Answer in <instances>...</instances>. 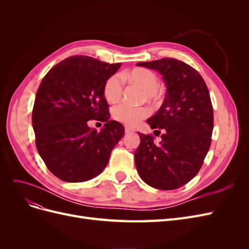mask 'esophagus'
<instances>
[{
  "label": "esophagus",
  "mask_w": 249,
  "mask_h": 249,
  "mask_svg": "<svg viewBox=\"0 0 249 249\" xmlns=\"http://www.w3.org/2000/svg\"><path fill=\"white\" fill-rule=\"evenodd\" d=\"M124 132H125L126 134L133 133V132H135V129H133V127H130V126H125V127H124Z\"/></svg>",
  "instance_id": "obj_1"
}]
</instances>
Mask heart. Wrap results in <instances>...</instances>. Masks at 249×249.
I'll return each mask as SVG.
<instances>
[{
	"mask_svg": "<svg viewBox=\"0 0 249 249\" xmlns=\"http://www.w3.org/2000/svg\"><path fill=\"white\" fill-rule=\"evenodd\" d=\"M123 76L133 82H136L137 84L144 88V97L146 99L155 100L158 97L159 79L154 71L144 69V67H137V69L124 72ZM123 87L122 77L118 74L111 76L104 86V95L106 100L111 103L118 101L123 93ZM149 113V109L145 106H133V105L126 103H120L112 109L113 118L126 125L137 124L142 119L146 118Z\"/></svg>",
	"mask_w": 249,
	"mask_h": 249,
	"instance_id": "heart-1",
	"label": "heart"
}]
</instances>
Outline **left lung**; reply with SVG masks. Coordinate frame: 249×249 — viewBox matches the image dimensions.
I'll use <instances>...</instances> for the list:
<instances>
[{
  "label": "left lung",
  "instance_id": "8db88e82",
  "mask_svg": "<svg viewBox=\"0 0 249 249\" xmlns=\"http://www.w3.org/2000/svg\"><path fill=\"white\" fill-rule=\"evenodd\" d=\"M137 65L161 74L166 95L146 120L161 139L156 142L150 135L138 133L135 164L150 187L178 189L197 175L211 145L214 118L209 90L200 74L179 60L163 58Z\"/></svg>",
  "mask_w": 249,
  "mask_h": 249
}]
</instances>
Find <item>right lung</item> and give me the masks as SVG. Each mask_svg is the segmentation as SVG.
<instances>
[{"label":"right lung","mask_w":249,"mask_h":249,"mask_svg":"<svg viewBox=\"0 0 249 249\" xmlns=\"http://www.w3.org/2000/svg\"><path fill=\"white\" fill-rule=\"evenodd\" d=\"M88 56H72L46 74L36 92L32 124L36 147L49 170L69 183L97 177L107 166L124 127L110 120L106 81L120 67ZM105 123L100 132L88 120Z\"/></svg>","instance_id":"add662e5"}]
</instances>
